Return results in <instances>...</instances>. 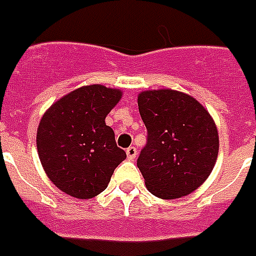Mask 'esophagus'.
<instances>
[{
	"instance_id": "1",
	"label": "esophagus",
	"mask_w": 256,
	"mask_h": 256,
	"mask_svg": "<svg viewBox=\"0 0 256 256\" xmlns=\"http://www.w3.org/2000/svg\"><path fill=\"white\" fill-rule=\"evenodd\" d=\"M136 156H138L136 148L131 146V148H126V157H128V160H134V158H135Z\"/></svg>"
}]
</instances>
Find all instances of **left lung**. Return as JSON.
I'll list each match as a JSON object with an SVG mask.
<instances>
[{"label": "left lung", "mask_w": 256, "mask_h": 256, "mask_svg": "<svg viewBox=\"0 0 256 256\" xmlns=\"http://www.w3.org/2000/svg\"><path fill=\"white\" fill-rule=\"evenodd\" d=\"M138 106L148 130L138 168L148 192L164 200L193 193L218 158V128L211 114L193 96L168 88L142 90Z\"/></svg>", "instance_id": "8db88e82"}]
</instances>
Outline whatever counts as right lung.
I'll list each match as a JSON object with an SVG mask.
<instances>
[{"label": "right lung", "instance_id": "add662e5", "mask_svg": "<svg viewBox=\"0 0 256 256\" xmlns=\"http://www.w3.org/2000/svg\"><path fill=\"white\" fill-rule=\"evenodd\" d=\"M121 98V90L84 85L62 96L41 117L38 157L50 182L63 193L81 200L95 197L126 158L104 122Z\"/></svg>", "mask_w": 256, "mask_h": 256}]
</instances>
